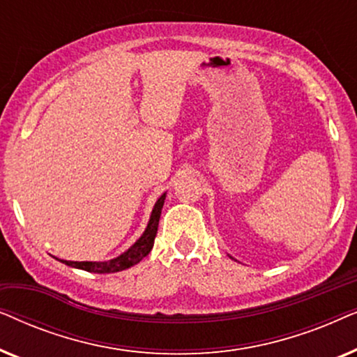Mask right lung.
Wrapping results in <instances>:
<instances>
[{"instance_id": "obj_1", "label": "right lung", "mask_w": 357, "mask_h": 357, "mask_svg": "<svg viewBox=\"0 0 357 357\" xmlns=\"http://www.w3.org/2000/svg\"><path fill=\"white\" fill-rule=\"evenodd\" d=\"M164 199H165V193L158 199V203L154 204L153 213H151L149 224L148 227H146L143 236L139 237V241L136 242L133 247H130L128 250L121 253L120 257H116L110 261H66V260H60V261H63L68 266L79 268V270L91 271V273H116L136 265V263H139L146 255H148L151 248L154 245V238H155V234H158L159 218L164 206Z\"/></svg>"}]
</instances>
